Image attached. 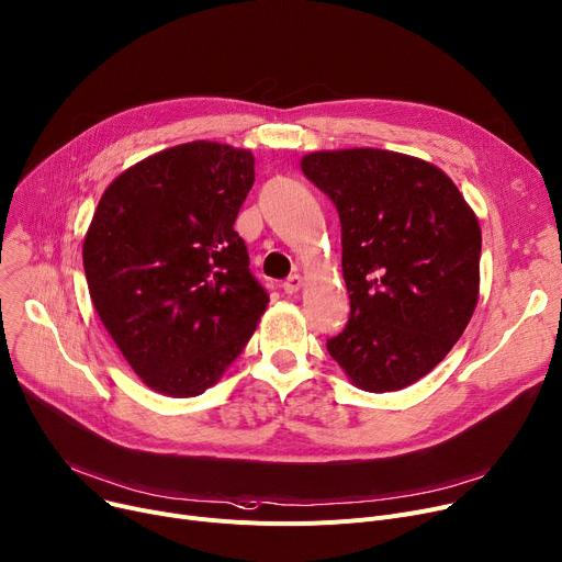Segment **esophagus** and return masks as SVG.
<instances>
[{"label":"esophagus","instance_id":"obj_1","mask_svg":"<svg viewBox=\"0 0 562 562\" xmlns=\"http://www.w3.org/2000/svg\"><path fill=\"white\" fill-rule=\"evenodd\" d=\"M303 284H305V280H303V276H297V273H293V276H289L286 280H284V284H282V289H284V293H297L303 289Z\"/></svg>","mask_w":562,"mask_h":562}]
</instances>
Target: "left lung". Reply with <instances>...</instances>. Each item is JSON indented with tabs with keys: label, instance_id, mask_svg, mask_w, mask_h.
<instances>
[{
	"label": "left lung",
	"instance_id": "1",
	"mask_svg": "<svg viewBox=\"0 0 562 562\" xmlns=\"http://www.w3.org/2000/svg\"><path fill=\"white\" fill-rule=\"evenodd\" d=\"M303 173L341 218L350 293L327 352L368 393L425 378L461 339L479 301L481 228L438 167L382 148L316 151Z\"/></svg>",
	"mask_w": 562,
	"mask_h": 562
}]
</instances>
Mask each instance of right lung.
<instances>
[{
  "label": "right lung",
  "instance_id": "1",
  "mask_svg": "<svg viewBox=\"0 0 562 562\" xmlns=\"http://www.w3.org/2000/svg\"><path fill=\"white\" fill-rule=\"evenodd\" d=\"M255 182L246 148L187 142L108 184L83 241L94 310L137 378L194 397L221 380L265 314L235 218Z\"/></svg>",
  "mask_w": 562,
  "mask_h": 562
}]
</instances>
